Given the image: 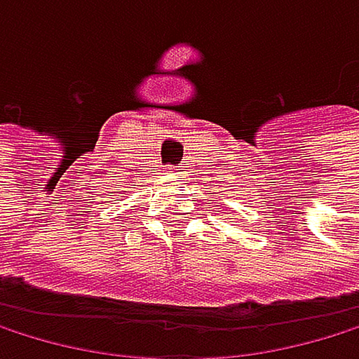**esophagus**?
I'll return each mask as SVG.
<instances>
[{"label": "esophagus", "mask_w": 359, "mask_h": 359, "mask_svg": "<svg viewBox=\"0 0 359 359\" xmlns=\"http://www.w3.org/2000/svg\"><path fill=\"white\" fill-rule=\"evenodd\" d=\"M183 172H185L183 168H174V174H181V176H183Z\"/></svg>", "instance_id": "esophagus-1"}]
</instances>
